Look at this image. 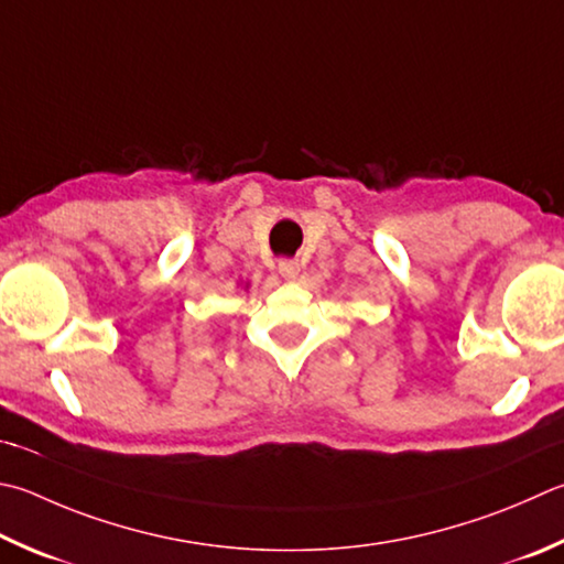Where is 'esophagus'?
<instances>
[{"instance_id":"1","label":"esophagus","mask_w":564,"mask_h":564,"mask_svg":"<svg viewBox=\"0 0 564 564\" xmlns=\"http://www.w3.org/2000/svg\"><path fill=\"white\" fill-rule=\"evenodd\" d=\"M279 273L283 275L285 281H295V279H299V273H301V263L291 261V259H283L279 263Z\"/></svg>"}]
</instances>
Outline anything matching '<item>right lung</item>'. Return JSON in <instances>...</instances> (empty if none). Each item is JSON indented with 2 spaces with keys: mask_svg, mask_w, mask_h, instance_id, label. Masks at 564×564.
<instances>
[{
  "mask_svg": "<svg viewBox=\"0 0 564 564\" xmlns=\"http://www.w3.org/2000/svg\"><path fill=\"white\" fill-rule=\"evenodd\" d=\"M247 289H249V283H247Z\"/></svg>",
  "mask_w": 564,
  "mask_h": 564,
  "instance_id": "add662e5",
  "label": "right lung"
}]
</instances>
